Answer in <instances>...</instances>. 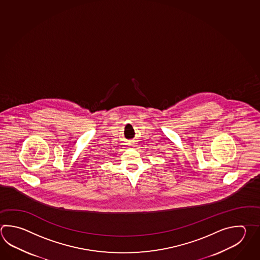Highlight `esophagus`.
Masks as SVG:
<instances>
[{
	"instance_id": "esophagus-1",
	"label": "esophagus",
	"mask_w": 260,
	"mask_h": 260,
	"mask_svg": "<svg viewBox=\"0 0 260 260\" xmlns=\"http://www.w3.org/2000/svg\"><path fill=\"white\" fill-rule=\"evenodd\" d=\"M128 145H132V146H134L135 145V143H134V141H128V143H127Z\"/></svg>"
}]
</instances>
